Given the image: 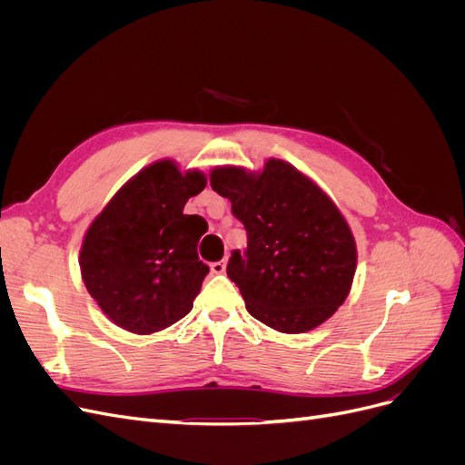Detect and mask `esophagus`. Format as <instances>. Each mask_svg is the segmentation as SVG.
Returning a JSON list of instances; mask_svg holds the SVG:
<instances>
[{
    "label": "esophagus",
    "mask_w": 465,
    "mask_h": 465,
    "mask_svg": "<svg viewBox=\"0 0 465 465\" xmlns=\"http://www.w3.org/2000/svg\"><path fill=\"white\" fill-rule=\"evenodd\" d=\"M224 270H227V260H221V262H213V263H211V272H213L215 275L224 273Z\"/></svg>",
    "instance_id": "obj_1"
}]
</instances>
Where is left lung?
<instances>
[{"mask_svg": "<svg viewBox=\"0 0 465 465\" xmlns=\"http://www.w3.org/2000/svg\"><path fill=\"white\" fill-rule=\"evenodd\" d=\"M209 178L248 234L244 254L234 250L227 265L246 311L283 333L326 322L345 302L357 270L353 232L330 195L279 159L260 173L217 166Z\"/></svg>", "mask_w": 465, "mask_h": 465, "instance_id": "left-lung-1", "label": "left lung"}]
</instances>
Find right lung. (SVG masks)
<instances>
[{"label":"right lung","instance_id":"add662e5","mask_svg":"<svg viewBox=\"0 0 465 465\" xmlns=\"http://www.w3.org/2000/svg\"><path fill=\"white\" fill-rule=\"evenodd\" d=\"M207 184L200 171L157 161L116 192L81 246V277L116 326L149 335L184 318L209 267L198 256L207 231L184 205Z\"/></svg>","mask_w":465,"mask_h":465}]
</instances>
